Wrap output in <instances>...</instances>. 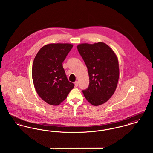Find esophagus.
Segmentation results:
<instances>
[{"instance_id":"34e87169","label":"esophagus","mask_w":153,"mask_h":153,"mask_svg":"<svg viewBox=\"0 0 153 153\" xmlns=\"http://www.w3.org/2000/svg\"><path fill=\"white\" fill-rule=\"evenodd\" d=\"M74 85H75L76 87H77L78 86V81H76L74 82Z\"/></svg>"}]
</instances>
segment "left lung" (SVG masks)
I'll use <instances>...</instances> for the list:
<instances>
[{
    "label": "left lung",
    "mask_w": 153,
    "mask_h": 153,
    "mask_svg": "<svg viewBox=\"0 0 153 153\" xmlns=\"http://www.w3.org/2000/svg\"><path fill=\"white\" fill-rule=\"evenodd\" d=\"M77 49L87 66L89 85L82 92L92 105H102L109 100L117 87L119 68L117 55L107 44H79Z\"/></svg>",
    "instance_id": "left-lung-1"
}]
</instances>
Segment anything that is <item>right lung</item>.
Segmentation results:
<instances>
[{
  "instance_id": "1",
  "label": "right lung",
  "mask_w": 153,
  "mask_h": 153,
  "mask_svg": "<svg viewBox=\"0 0 153 153\" xmlns=\"http://www.w3.org/2000/svg\"><path fill=\"white\" fill-rule=\"evenodd\" d=\"M72 47L71 44H48L40 49L34 59L32 78L34 88L39 96L50 105L61 104L74 86L68 80L62 66Z\"/></svg>"
}]
</instances>
